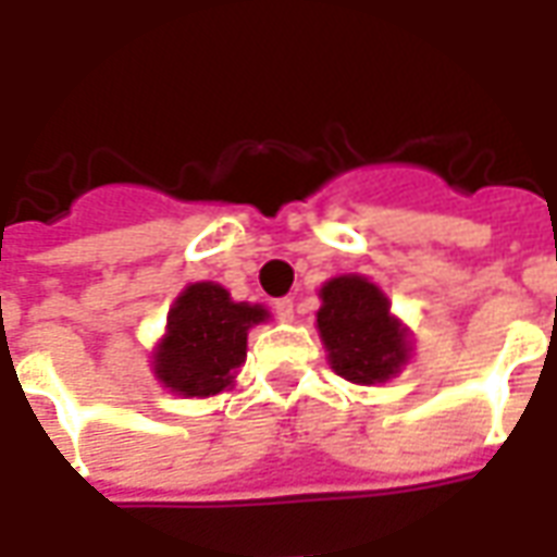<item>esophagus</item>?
I'll list each match as a JSON object with an SVG mask.
<instances>
[{"label":"esophagus","instance_id":"1","mask_svg":"<svg viewBox=\"0 0 557 557\" xmlns=\"http://www.w3.org/2000/svg\"><path fill=\"white\" fill-rule=\"evenodd\" d=\"M274 313H277L280 322H292L295 319V301L292 298H277L274 301Z\"/></svg>","mask_w":557,"mask_h":557}]
</instances>
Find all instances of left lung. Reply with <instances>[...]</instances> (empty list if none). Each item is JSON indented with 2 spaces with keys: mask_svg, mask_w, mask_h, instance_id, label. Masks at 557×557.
<instances>
[{
  "mask_svg": "<svg viewBox=\"0 0 557 557\" xmlns=\"http://www.w3.org/2000/svg\"><path fill=\"white\" fill-rule=\"evenodd\" d=\"M315 313L331 370L351 385L387 382L409 361V331L391 313L387 295L361 274H343L322 286Z\"/></svg>",
  "mask_w": 557,
  "mask_h": 557,
  "instance_id": "8db88e82",
  "label": "left lung"
}]
</instances>
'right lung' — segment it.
I'll use <instances>...</instances> for the list:
<instances>
[{
  "instance_id": "right-lung-1",
  "label": "right lung",
  "mask_w": 557,
  "mask_h": 557,
  "mask_svg": "<svg viewBox=\"0 0 557 557\" xmlns=\"http://www.w3.org/2000/svg\"><path fill=\"white\" fill-rule=\"evenodd\" d=\"M265 319V307L232 301L218 283H190L166 315L154 375L172 394L214 397L232 385L247 358V331Z\"/></svg>"
}]
</instances>
